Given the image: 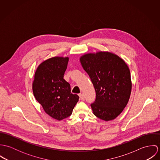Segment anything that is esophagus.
Instances as JSON below:
<instances>
[{"label":"esophagus","mask_w":160,"mask_h":160,"mask_svg":"<svg viewBox=\"0 0 160 160\" xmlns=\"http://www.w3.org/2000/svg\"><path fill=\"white\" fill-rule=\"evenodd\" d=\"M79 97H80V98H81L82 100H84L85 97H84V95L83 93H80V94H79Z\"/></svg>","instance_id":"34e87169"}]
</instances>
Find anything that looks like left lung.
I'll list each match as a JSON object with an SVG mask.
<instances>
[{"label": "left lung", "instance_id": "8db88e82", "mask_svg": "<svg viewBox=\"0 0 160 160\" xmlns=\"http://www.w3.org/2000/svg\"><path fill=\"white\" fill-rule=\"evenodd\" d=\"M80 62L95 88V100L91 104L93 114L106 121L114 119L130 98L132 83L128 65L107 52L84 55Z\"/></svg>", "mask_w": 160, "mask_h": 160}]
</instances>
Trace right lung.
Wrapping results in <instances>:
<instances>
[{"mask_svg": "<svg viewBox=\"0 0 160 160\" xmlns=\"http://www.w3.org/2000/svg\"><path fill=\"white\" fill-rule=\"evenodd\" d=\"M68 57H53L43 62L36 69L32 91L36 100L52 118L62 120L72 114L79 100L71 92L70 84L64 79Z\"/></svg>", "mask_w": 160, "mask_h": 160, "instance_id": "right-lung-1", "label": "right lung"}]
</instances>
